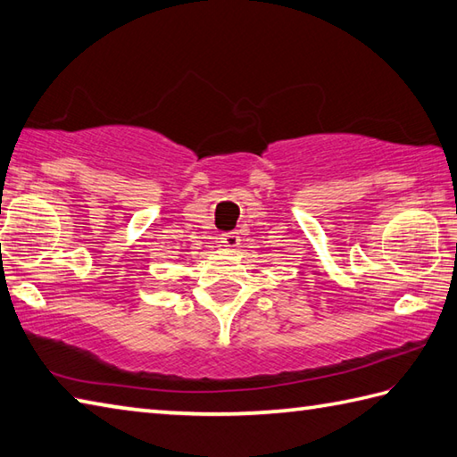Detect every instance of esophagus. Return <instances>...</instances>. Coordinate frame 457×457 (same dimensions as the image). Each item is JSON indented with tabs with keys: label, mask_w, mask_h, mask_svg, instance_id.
Here are the masks:
<instances>
[{
	"label": "esophagus",
	"mask_w": 457,
	"mask_h": 457,
	"mask_svg": "<svg viewBox=\"0 0 457 457\" xmlns=\"http://www.w3.org/2000/svg\"><path fill=\"white\" fill-rule=\"evenodd\" d=\"M239 234H236V231H228V234L221 236V244L226 245L228 249H236L239 247Z\"/></svg>",
	"instance_id": "obj_1"
}]
</instances>
